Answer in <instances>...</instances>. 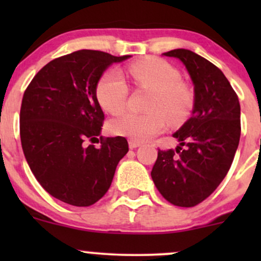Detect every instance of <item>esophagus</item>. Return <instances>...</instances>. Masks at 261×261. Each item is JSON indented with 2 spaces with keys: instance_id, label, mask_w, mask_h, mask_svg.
<instances>
[{
  "instance_id": "1",
  "label": "esophagus",
  "mask_w": 261,
  "mask_h": 261,
  "mask_svg": "<svg viewBox=\"0 0 261 261\" xmlns=\"http://www.w3.org/2000/svg\"><path fill=\"white\" fill-rule=\"evenodd\" d=\"M141 145H142V143H141L140 141H135V140L128 141V147H130L131 149H134V148H136V147H140Z\"/></svg>"
}]
</instances>
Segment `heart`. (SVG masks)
<instances>
[{
	"instance_id": "heart-1",
	"label": "heart",
	"mask_w": 261,
	"mask_h": 261,
	"mask_svg": "<svg viewBox=\"0 0 261 261\" xmlns=\"http://www.w3.org/2000/svg\"><path fill=\"white\" fill-rule=\"evenodd\" d=\"M127 73L141 88L153 92L148 104L149 113H122L109 122L114 135L135 141H146L166 127V118L173 124L187 119L194 104V95L181 83L179 70L162 59H146L131 64ZM97 99L103 109L116 114L126 106L128 88L118 71H108L100 77L95 88Z\"/></svg>"
}]
</instances>
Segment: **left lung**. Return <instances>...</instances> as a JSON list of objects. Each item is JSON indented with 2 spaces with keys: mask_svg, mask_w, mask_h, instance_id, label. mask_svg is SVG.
Returning a JSON list of instances; mask_svg holds the SVG:
<instances>
[{
  "mask_svg": "<svg viewBox=\"0 0 261 261\" xmlns=\"http://www.w3.org/2000/svg\"><path fill=\"white\" fill-rule=\"evenodd\" d=\"M179 59L194 83L193 116L173 135L178 147L158 149L151 176L162 196L193 207L216 190L227 175L241 137L238 95L222 71L187 49L164 53Z\"/></svg>",
  "mask_w": 261,
  "mask_h": 261,
  "instance_id": "8db88e82",
  "label": "left lung"
}]
</instances>
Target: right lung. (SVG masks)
<instances>
[{
    "mask_svg": "<svg viewBox=\"0 0 261 261\" xmlns=\"http://www.w3.org/2000/svg\"><path fill=\"white\" fill-rule=\"evenodd\" d=\"M128 58L79 50L45 65L27 87L19 115L23 152L39 184L60 201L80 207L97 202L127 153L125 137L98 139L104 113L95 88L113 62Z\"/></svg>",
    "mask_w": 261,
    "mask_h": 261,
    "instance_id": "obj_1",
    "label": "right lung"
}]
</instances>
